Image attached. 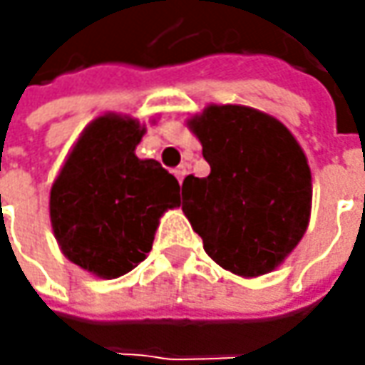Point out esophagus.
<instances>
[{"instance_id":"obj_1","label":"esophagus","mask_w":365,"mask_h":365,"mask_svg":"<svg viewBox=\"0 0 365 365\" xmlns=\"http://www.w3.org/2000/svg\"><path fill=\"white\" fill-rule=\"evenodd\" d=\"M175 176L178 178V182H182V178L187 176V166H178V168H175Z\"/></svg>"}]
</instances>
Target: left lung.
Masks as SVG:
<instances>
[{"label":"left lung","instance_id":"obj_1","mask_svg":"<svg viewBox=\"0 0 365 365\" xmlns=\"http://www.w3.org/2000/svg\"><path fill=\"white\" fill-rule=\"evenodd\" d=\"M187 125L211 166L182 182V213L207 256L242 278L274 272L311 221L304 150L282 121L247 106L209 103Z\"/></svg>","mask_w":365,"mask_h":365}]
</instances>
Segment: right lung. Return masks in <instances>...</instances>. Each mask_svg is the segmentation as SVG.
<instances>
[{"instance_id": "add662e5", "label": "right lung", "mask_w": 365, "mask_h": 365, "mask_svg": "<svg viewBox=\"0 0 365 365\" xmlns=\"http://www.w3.org/2000/svg\"><path fill=\"white\" fill-rule=\"evenodd\" d=\"M144 133L146 123L132 115L95 118L50 189V225L64 258L103 280L146 259L160 217L180 205L175 176L135 156Z\"/></svg>"}]
</instances>
